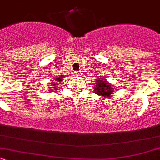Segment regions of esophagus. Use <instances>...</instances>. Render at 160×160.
I'll use <instances>...</instances> for the list:
<instances>
[{
  "mask_svg": "<svg viewBox=\"0 0 160 160\" xmlns=\"http://www.w3.org/2000/svg\"><path fill=\"white\" fill-rule=\"evenodd\" d=\"M76 76H80V72H76Z\"/></svg>",
  "mask_w": 160,
  "mask_h": 160,
  "instance_id": "esophagus-1",
  "label": "esophagus"
}]
</instances>
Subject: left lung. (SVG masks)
Wrapping results in <instances>:
<instances>
[{
    "label": "left lung",
    "mask_w": 160,
    "mask_h": 160,
    "mask_svg": "<svg viewBox=\"0 0 160 160\" xmlns=\"http://www.w3.org/2000/svg\"><path fill=\"white\" fill-rule=\"evenodd\" d=\"M93 92L97 95L101 96L102 98H105L108 97L109 98V96L111 94H113L114 92V88L113 85L107 81L105 80V77H99L97 80H95V83L93 84Z\"/></svg>",
    "instance_id": "left-lung-1"
}]
</instances>
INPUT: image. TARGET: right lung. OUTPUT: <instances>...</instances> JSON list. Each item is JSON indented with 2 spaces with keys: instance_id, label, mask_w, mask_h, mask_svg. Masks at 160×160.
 <instances>
[{
  "instance_id": "right-lung-1",
  "label": "right lung",
  "mask_w": 160,
  "mask_h": 160,
  "mask_svg": "<svg viewBox=\"0 0 160 160\" xmlns=\"http://www.w3.org/2000/svg\"><path fill=\"white\" fill-rule=\"evenodd\" d=\"M63 78H64L63 76H61V75L57 76L55 78V80H51V83H50V86H51V87H48V88H49L48 90H49L50 92H53L55 91V90L58 89L59 84L63 81Z\"/></svg>"
}]
</instances>
